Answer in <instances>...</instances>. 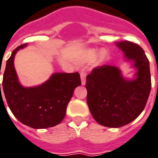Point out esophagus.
<instances>
[{
  "instance_id": "obj_1",
  "label": "esophagus",
  "mask_w": 158,
  "mask_h": 158,
  "mask_svg": "<svg viewBox=\"0 0 158 158\" xmlns=\"http://www.w3.org/2000/svg\"><path fill=\"white\" fill-rule=\"evenodd\" d=\"M85 77H86V74H85V72H81V85H85V81H86Z\"/></svg>"
}]
</instances>
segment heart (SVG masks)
Returning a JSON list of instances; mask_svg holds the SVG:
<instances>
[{
  "mask_svg": "<svg viewBox=\"0 0 158 158\" xmlns=\"http://www.w3.org/2000/svg\"><path fill=\"white\" fill-rule=\"evenodd\" d=\"M99 54L100 55L96 62V64L99 65V64H101L103 62H104L106 59H108V53H107L106 50H98V49H89L84 53L81 61V63H90Z\"/></svg>",
  "mask_w": 158,
  "mask_h": 158,
  "instance_id": "heart-1",
  "label": "heart"
}]
</instances>
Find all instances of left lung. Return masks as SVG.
<instances>
[{
  "mask_svg": "<svg viewBox=\"0 0 158 158\" xmlns=\"http://www.w3.org/2000/svg\"><path fill=\"white\" fill-rule=\"evenodd\" d=\"M127 60L137 69L135 79L127 80L118 68L103 65L86 77L87 104L99 124L117 128L129 124L144 109L151 90L149 61L139 45L131 41L116 42Z\"/></svg>",
  "mask_w": 158,
  "mask_h": 158,
  "instance_id": "8db88e82",
  "label": "left lung"
}]
</instances>
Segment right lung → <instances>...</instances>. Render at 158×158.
Returning <instances> with one entry per match:
<instances>
[{"label": "right lung", "mask_w": 158, "mask_h": 158, "mask_svg": "<svg viewBox=\"0 0 158 158\" xmlns=\"http://www.w3.org/2000/svg\"><path fill=\"white\" fill-rule=\"evenodd\" d=\"M25 46L27 44L16 48L6 61L2 81L4 93L0 84V100L1 94H5L12 113L27 127L34 129L55 127L63 121L74 89L81 84L80 75L78 73H54L38 86H23L18 79L14 59L18 50Z\"/></svg>", "instance_id": "obj_1"}]
</instances>
